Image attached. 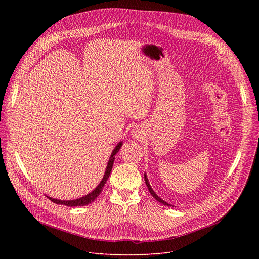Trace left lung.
<instances>
[{"label":"left lung","instance_id":"1","mask_svg":"<svg viewBox=\"0 0 259 259\" xmlns=\"http://www.w3.org/2000/svg\"><path fill=\"white\" fill-rule=\"evenodd\" d=\"M144 178H145V182H146V185H147V187H148V190H149V192L151 193V195L157 200V201H159L160 203H162V205H165V206H168V207H171L172 205L171 203H168L167 201H165L164 199H161L155 192H154V190L151 188V186H150V183H149V180H148V178H147V174L145 173L144 174ZM173 207V206H172Z\"/></svg>","mask_w":259,"mask_h":259}]
</instances>
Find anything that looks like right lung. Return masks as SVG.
Listing matches in <instances>:
<instances>
[{
    "label": "right lung",
    "instance_id": "add662e5",
    "mask_svg": "<svg viewBox=\"0 0 259 259\" xmlns=\"http://www.w3.org/2000/svg\"><path fill=\"white\" fill-rule=\"evenodd\" d=\"M121 146H122V141H120L116 145V147L112 150V153H111L110 157H109L108 165L106 167V171L104 173L103 179H102L101 183L98 185V187L95 188L92 192H90L89 194H87L85 196H81V197H79L77 199H72V200H61V199L52 198V197H49V196H47V197L51 201H53L54 203H58V205H64V206H67V207H79V206H87V205H89V203H91L93 200H95V198H97L101 194L102 190H103L107 180L109 179V175H110V172L112 170L114 158H115V154L118 152V150H119Z\"/></svg>",
    "mask_w": 259,
    "mask_h": 259
}]
</instances>
